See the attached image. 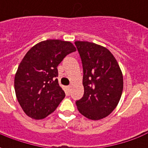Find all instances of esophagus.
Returning <instances> with one entry per match:
<instances>
[{
    "mask_svg": "<svg viewBox=\"0 0 148 148\" xmlns=\"http://www.w3.org/2000/svg\"><path fill=\"white\" fill-rule=\"evenodd\" d=\"M67 90H68V91L70 92V90H71V86H67Z\"/></svg>",
    "mask_w": 148,
    "mask_h": 148,
    "instance_id": "1",
    "label": "esophagus"
}]
</instances>
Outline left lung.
<instances>
[{
	"mask_svg": "<svg viewBox=\"0 0 148 148\" xmlns=\"http://www.w3.org/2000/svg\"><path fill=\"white\" fill-rule=\"evenodd\" d=\"M83 68V97L76 101L81 114L97 121L109 116L119 103L123 75L111 52L102 46L75 41Z\"/></svg>",
	"mask_w": 148,
	"mask_h": 148,
	"instance_id": "1",
	"label": "left lung"
}]
</instances>
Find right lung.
Listing matches in <instances>:
<instances>
[{
  "label": "right lung",
  "instance_id": "obj_1",
  "mask_svg": "<svg viewBox=\"0 0 148 148\" xmlns=\"http://www.w3.org/2000/svg\"><path fill=\"white\" fill-rule=\"evenodd\" d=\"M76 51L71 42L47 39L27 52L15 75L18 102L29 117L41 120L55 111L65 97L58 85L57 66Z\"/></svg>",
  "mask_w": 148,
  "mask_h": 148
}]
</instances>
